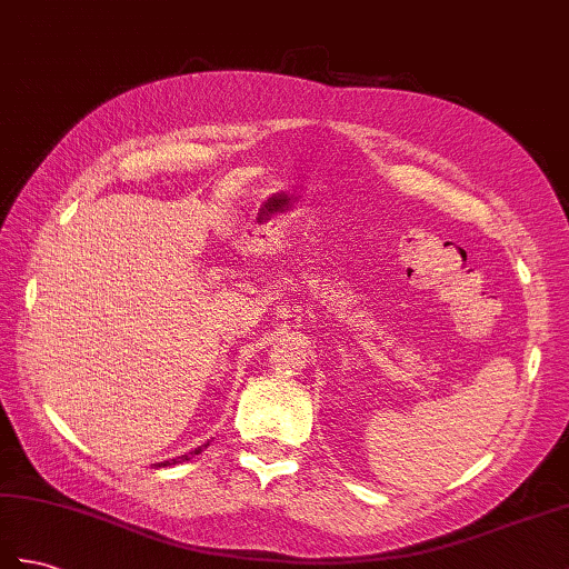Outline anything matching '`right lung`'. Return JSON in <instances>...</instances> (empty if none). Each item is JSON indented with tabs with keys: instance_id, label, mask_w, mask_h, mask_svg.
<instances>
[{
	"instance_id": "add662e5",
	"label": "right lung",
	"mask_w": 569,
	"mask_h": 569,
	"mask_svg": "<svg viewBox=\"0 0 569 569\" xmlns=\"http://www.w3.org/2000/svg\"><path fill=\"white\" fill-rule=\"evenodd\" d=\"M210 447V441H207V445H202V447H198L196 451H188V453H183V456H178V459H171V461H161V463H154V468H166V466H176V463H183V461H190L192 456L196 453H200L202 449H207Z\"/></svg>"
}]
</instances>
